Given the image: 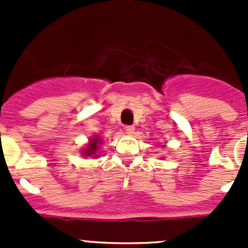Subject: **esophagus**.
<instances>
[{"mask_svg": "<svg viewBox=\"0 0 248 248\" xmlns=\"http://www.w3.org/2000/svg\"><path fill=\"white\" fill-rule=\"evenodd\" d=\"M125 131L128 134H133L135 131V126L134 125H126L125 126Z\"/></svg>", "mask_w": 248, "mask_h": 248, "instance_id": "1", "label": "esophagus"}]
</instances>
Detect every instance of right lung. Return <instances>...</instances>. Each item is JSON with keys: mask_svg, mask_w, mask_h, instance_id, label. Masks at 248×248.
<instances>
[{"mask_svg": "<svg viewBox=\"0 0 248 248\" xmlns=\"http://www.w3.org/2000/svg\"><path fill=\"white\" fill-rule=\"evenodd\" d=\"M98 144H100V140L98 139V138H94V139H92L91 143H89V145L87 146V149H85L83 154H84L85 156H92V155H95V153H97V150H98ZM97 156L98 155H95L94 157H97Z\"/></svg>", "mask_w": 248, "mask_h": 248, "instance_id": "right-lung-1", "label": "right lung"}]
</instances>
